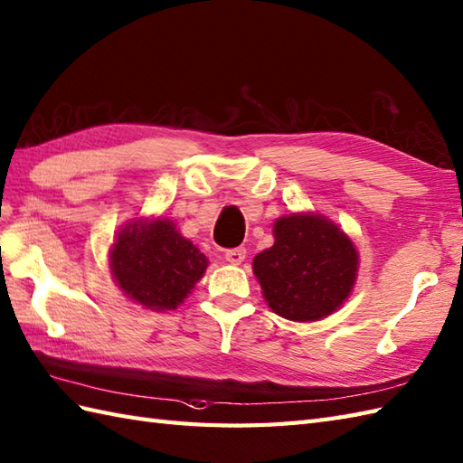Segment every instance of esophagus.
I'll use <instances>...</instances> for the list:
<instances>
[{
	"label": "esophagus",
	"instance_id": "1",
	"mask_svg": "<svg viewBox=\"0 0 463 463\" xmlns=\"http://www.w3.org/2000/svg\"><path fill=\"white\" fill-rule=\"evenodd\" d=\"M224 258H227V262L232 264V266H239L244 262L246 258V249H232V250H227L224 252Z\"/></svg>",
	"mask_w": 463,
	"mask_h": 463
}]
</instances>
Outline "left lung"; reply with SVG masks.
Wrapping results in <instances>:
<instances>
[{
  "label": "left lung",
  "instance_id": "obj_1",
  "mask_svg": "<svg viewBox=\"0 0 463 463\" xmlns=\"http://www.w3.org/2000/svg\"><path fill=\"white\" fill-rule=\"evenodd\" d=\"M274 244L254 256L252 272L268 307L289 321H319L351 296L359 252L335 222L289 213L274 222Z\"/></svg>",
  "mask_w": 463,
  "mask_h": 463
}]
</instances>
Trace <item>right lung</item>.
<instances>
[{
  "instance_id": "1",
  "label": "right lung",
  "mask_w": 463,
  "mask_h": 463,
  "mask_svg": "<svg viewBox=\"0 0 463 463\" xmlns=\"http://www.w3.org/2000/svg\"><path fill=\"white\" fill-rule=\"evenodd\" d=\"M116 286L130 302L152 311L177 309L205 276L209 258L165 217L122 224L109 250Z\"/></svg>"
}]
</instances>
